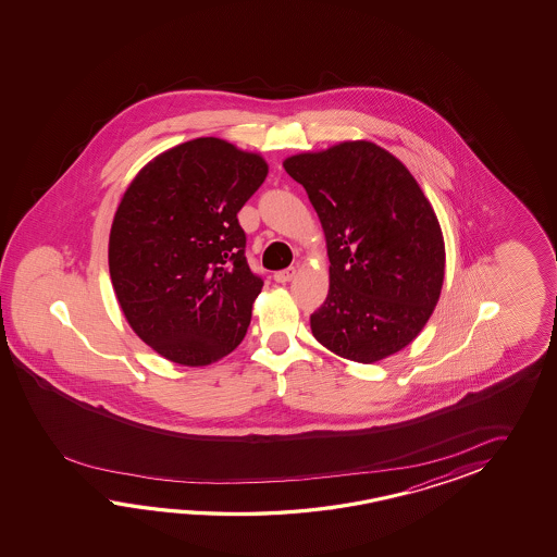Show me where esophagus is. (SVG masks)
Instances as JSON below:
<instances>
[{
	"label": "esophagus",
	"mask_w": 557,
	"mask_h": 557,
	"mask_svg": "<svg viewBox=\"0 0 557 557\" xmlns=\"http://www.w3.org/2000/svg\"><path fill=\"white\" fill-rule=\"evenodd\" d=\"M295 267H288V269H284V271H278V273H274V281L281 284L290 283V281L295 278Z\"/></svg>",
	"instance_id": "esophagus-1"
}]
</instances>
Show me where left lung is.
I'll list each match as a JSON object with an SVG mask.
<instances>
[{
    "label": "left lung",
    "instance_id": "1",
    "mask_svg": "<svg viewBox=\"0 0 557 557\" xmlns=\"http://www.w3.org/2000/svg\"><path fill=\"white\" fill-rule=\"evenodd\" d=\"M324 228L331 288L310 314L314 338L370 364L424 329L444 283L438 219L410 171L379 145L346 141L283 163Z\"/></svg>",
    "mask_w": 557,
    "mask_h": 557
}]
</instances>
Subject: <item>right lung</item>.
I'll use <instances>...</instances> for the list:
<instances>
[{"instance_id":"obj_1","label":"right lung","mask_w":557,"mask_h":557,"mask_svg":"<svg viewBox=\"0 0 557 557\" xmlns=\"http://www.w3.org/2000/svg\"><path fill=\"white\" fill-rule=\"evenodd\" d=\"M269 173L261 154L201 137L133 178L109 235V273L131 329L154 352L205 367L245 338L262 278L237 213Z\"/></svg>"}]
</instances>
